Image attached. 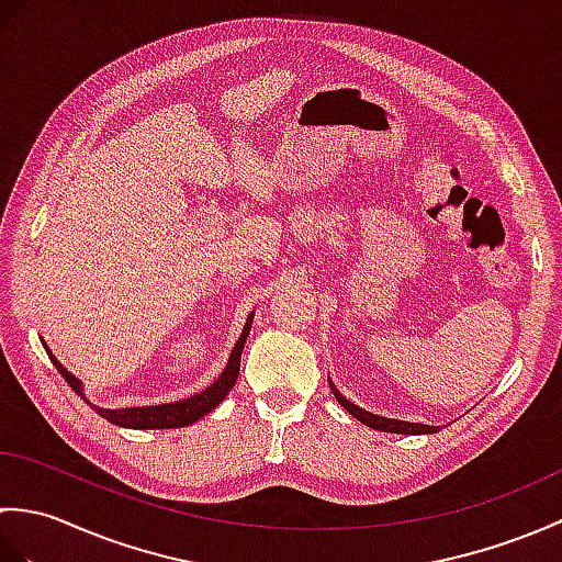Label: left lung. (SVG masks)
<instances>
[{
    "label": "left lung",
    "instance_id": "1",
    "mask_svg": "<svg viewBox=\"0 0 562 562\" xmlns=\"http://www.w3.org/2000/svg\"><path fill=\"white\" fill-rule=\"evenodd\" d=\"M333 396L338 398V403L342 405L345 411H348L357 420L364 423L367 427L372 429H381V432H393V435H432L437 432V427H429V425H420V423H403V420H391V417H381V415H372L369 411L357 408L355 403H350L348 398L342 396V393L330 384Z\"/></svg>",
    "mask_w": 562,
    "mask_h": 562
}]
</instances>
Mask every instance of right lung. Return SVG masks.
<instances>
[{"label":"right lung","mask_w":562,"mask_h":562,"mask_svg":"<svg viewBox=\"0 0 562 562\" xmlns=\"http://www.w3.org/2000/svg\"><path fill=\"white\" fill-rule=\"evenodd\" d=\"M250 324H254V318L246 321L241 338H238L236 348L232 350L229 362H226L220 379L214 381L212 386H207L205 391L195 393V396L183 398V401H176V403H164V405H142V408L103 411V408H97V405H91V408L97 411L101 417H105V420H109V423L121 425V427H133V429H169V427L193 425L195 420H200L202 415H207L210 411L217 408V405L226 398V393L234 389L236 379H238V367H241V352H244V342L248 338ZM47 355H50L53 364L57 367V372L65 376L67 384L75 389V393H79V396H83L79 379L71 376L67 369L55 360L50 350H47Z\"/></svg>","instance_id":"1"}]
</instances>
